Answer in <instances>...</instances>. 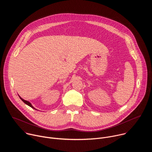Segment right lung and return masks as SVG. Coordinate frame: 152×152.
Wrapping results in <instances>:
<instances>
[{
	"mask_svg": "<svg viewBox=\"0 0 152 152\" xmlns=\"http://www.w3.org/2000/svg\"><path fill=\"white\" fill-rule=\"evenodd\" d=\"M19 97H20V96H19ZM20 99H21V100H22V101H23V102H24L25 103H26V104L27 105L29 106L30 107H31L32 108H33V109H35V110H36V109H35V108H34V107L32 106V105L31 104V103H30L29 102H28V101H26V100H25L24 99H23L22 98H21L20 97Z\"/></svg>",
	"mask_w": 152,
	"mask_h": 152,
	"instance_id": "add662e5",
	"label": "right lung"
}]
</instances>
